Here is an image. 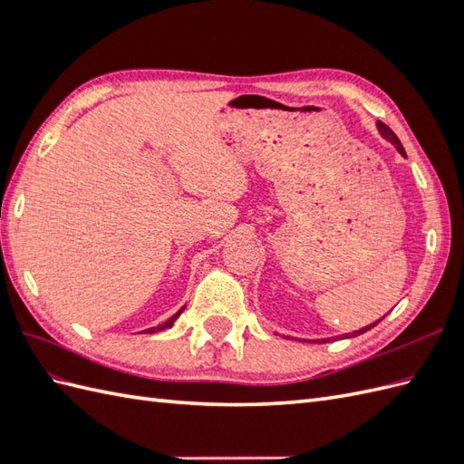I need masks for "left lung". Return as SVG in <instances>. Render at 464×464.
<instances>
[{
	"mask_svg": "<svg viewBox=\"0 0 464 464\" xmlns=\"http://www.w3.org/2000/svg\"><path fill=\"white\" fill-rule=\"evenodd\" d=\"M377 128H379V131H382V135L385 137V139H389V141L395 145L397 149H399V152L402 154V157H406V152H404V149H402V145H401V141H399V137L392 133V130L389 128V125H385L383 121H377ZM379 321H375V323H372V325H368V327H363V329H360V331H354V333H350V336H356V334H362V333H366V331H370L372 327H375ZM346 336V334H344Z\"/></svg>",
	"mask_w": 464,
	"mask_h": 464,
	"instance_id": "obj_1",
	"label": "left lung"
}]
</instances>
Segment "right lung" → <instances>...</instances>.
Instances as JSON below:
<instances>
[{
  "label": "right lung",
  "mask_w": 464,
  "mask_h": 464,
  "mask_svg": "<svg viewBox=\"0 0 464 464\" xmlns=\"http://www.w3.org/2000/svg\"><path fill=\"white\" fill-rule=\"evenodd\" d=\"M181 312H184V307H181V310H179V312H178L176 315H172L170 319H168L166 323H162V325H159V327H150V329H147L145 333H157V331H162V329H168V327H172V325H174V321H176V319L179 317V314H181Z\"/></svg>",
  "instance_id": "1"
}]
</instances>
